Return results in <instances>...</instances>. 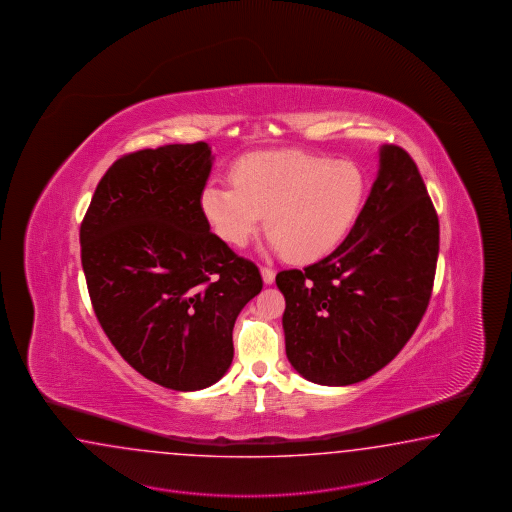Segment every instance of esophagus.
<instances>
[{
	"label": "esophagus",
	"mask_w": 512,
	"mask_h": 512,
	"mask_svg": "<svg viewBox=\"0 0 512 512\" xmlns=\"http://www.w3.org/2000/svg\"><path fill=\"white\" fill-rule=\"evenodd\" d=\"M262 281L264 284H272L275 281V270L268 266H261Z\"/></svg>",
	"instance_id": "esophagus-1"
}]
</instances>
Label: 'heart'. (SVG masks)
Listing matches in <instances>:
<instances>
[{"instance_id": "obj_1", "label": "heart", "mask_w": 512, "mask_h": 512, "mask_svg": "<svg viewBox=\"0 0 512 512\" xmlns=\"http://www.w3.org/2000/svg\"><path fill=\"white\" fill-rule=\"evenodd\" d=\"M229 180L205 185L200 196L211 229L242 248L266 215L273 250L294 262L319 261L336 250L369 193V176L356 161L301 150L248 154L233 165Z\"/></svg>"}]
</instances>
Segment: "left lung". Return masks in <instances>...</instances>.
Returning a JSON list of instances; mask_svg holds the SVG:
<instances>
[{
	"label": "left lung",
	"instance_id": "1",
	"mask_svg": "<svg viewBox=\"0 0 512 512\" xmlns=\"http://www.w3.org/2000/svg\"><path fill=\"white\" fill-rule=\"evenodd\" d=\"M439 218L404 148H380V169L354 228L329 257L277 273L284 343L299 375L351 386L408 343L432 296Z\"/></svg>",
	"mask_w": 512,
	"mask_h": 512
}]
</instances>
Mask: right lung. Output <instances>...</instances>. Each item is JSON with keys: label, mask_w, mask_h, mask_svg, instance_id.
Returning <instances> with one entry per match:
<instances>
[{"label": "right lung", "mask_w": 512, "mask_h": 512, "mask_svg": "<svg viewBox=\"0 0 512 512\" xmlns=\"http://www.w3.org/2000/svg\"><path fill=\"white\" fill-rule=\"evenodd\" d=\"M211 165L204 141L126 154L80 224L82 270L108 340L137 373L174 391L226 375L235 319L262 290L259 268L202 213Z\"/></svg>", "instance_id": "obj_1"}]
</instances>
